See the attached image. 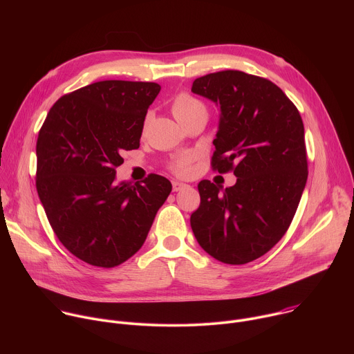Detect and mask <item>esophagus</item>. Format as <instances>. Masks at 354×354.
<instances>
[{
  "instance_id": "34e87169",
  "label": "esophagus",
  "mask_w": 354,
  "mask_h": 354,
  "mask_svg": "<svg viewBox=\"0 0 354 354\" xmlns=\"http://www.w3.org/2000/svg\"><path fill=\"white\" fill-rule=\"evenodd\" d=\"M186 187H189V185H186V183H182V182H172V189H174V192H180V190H183V189H186Z\"/></svg>"
}]
</instances>
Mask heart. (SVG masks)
<instances>
[{"label": "heart", "instance_id": "obj_1", "mask_svg": "<svg viewBox=\"0 0 354 354\" xmlns=\"http://www.w3.org/2000/svg\"><path fill=\"white\" fill-rule=\"evenodd\" d=\"M171 111L174 113V116L182 123L183 120H186L187 118H190L192 115L197 113V112H201L205 111L206 112V108L203 105V102L201 100H198L197 97L186 93V92H182V93H178L174 99H172V104H171ZM193 160V156L192 154H183V156H179L176 157L175 160H172L169 162V169L176 174V175H186L189 172V165Z\"/></svg>", "mask_w": 354, "mask_h": 354}]
</instances>
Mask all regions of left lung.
<instances>
[{
  "mask_svg": "<svg viewBox=\"0 0 354 354\" xmlns=\"http://www.w3.org/2000/svg\"><path fill=\"white\" fill-rule=\"evenodd\" d=\"M192 91L220 106L212 168L234 172L236 183L220 192L201 180L190 225L214 259L243 265L269 252L294 218L308 178L304 124L287 95L258 75L212 73Z\"/></svg>",
  "mask_w": 354,
  "mask_h": 354,
  "instance_id": "1",
  "label": "left lung"
}]
</instances>
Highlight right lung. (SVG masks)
Wrapping results in <instances>:
<instances>
[{
	"mask_svg": "<svg viewBox=\"0 0 354 354\" xmlns=\"http://www.w3.org/2000/svg\"><path fill=\"white\" fill-rule=\"evenodd\" d=\"M157 82L108 80L62 96L36 142V189L47 220L74 257L115 268L142 246L172 190L157 174L115 183L123 151L140 147Z\"/></svg>",
	"mask_w": 354,
	"mask_h": 354,
	"instance_id": "1",
	"label": "right lung"
}]
</instances>
